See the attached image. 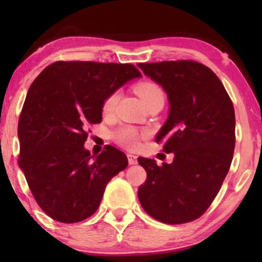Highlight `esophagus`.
I'll use <instances>...</instances> for the list:
<instances>
[{"mask_svg": "<svg viewBox=\"0 0 262 262\" xmlns=\"http://www.w3.org/2000/svg\"><path fill=\"white\" fill-rule=\"evenodd\" d=\"M128 162L129 165H135L137 164V156L135 155H132V154H128Z\"/></svg>", "mask_w": 262, "mask_h": 262, "instance_id": "34e87169", "label": "esophagus"}]
</instances>
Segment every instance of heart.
Masks as SVG:
<instances>
[{
	"label": "heart",
	"instance_id": "1",
	"mask_svg": "<svg viewBox=\"0 0 262 262\" xmlns=\"http://www.w3.org/2000/svg\"><path fill=\"white\" fill-rule=\"evenodd\" d=\"M135 92L139 95V97L143 100L144 103L146 104L149 102L156 100V98H164V91L158 83L152 82V81H144V82L138 83L135 86ZM119 93L113 92L106 98L103 103L104 112H111L116 106L117 101H118ZM140 133L133 127H122L116 132L113 135L114 140L119 144V145L124 146L127 149H137L139 146Z\"/></svg>",
	"mask_w": 262,
	"mask_h": 262
}]
</instances>
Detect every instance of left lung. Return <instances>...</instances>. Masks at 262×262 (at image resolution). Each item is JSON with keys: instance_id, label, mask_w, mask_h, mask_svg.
Listing matches in <instances>:
<instances>
[{"instance_id": "obj_1", "label": "left lung", "mask_w": 262, "mask_h": 262, "mask_svg": "<svg viewBox=\"0 0 262 262\" xmlns=\"http://www.w3.org/2000/svg\"><path fill=\"white\" fill-rule=\"evenodd\" d=\"M143 73L161 85L170 103L169 118L155 140L173 152L158 166L139 158L146 181L138 189L144 210L166 224L200 218L218 194L235 148V113L218 76L192 60L139 62Z\"/></svg>"}]
</instances>
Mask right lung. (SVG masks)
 <instances>
[{"label":"right lung","instance_id":"right-lung-1","mask_svg":"<svg viewBox=\"0 0 262 262\" xmlns=\"http://www.w3.org/2000/svg\"><path fill=\"white\" fill-rule=\"evenodd\" d=\"M140 76L132 64L55 61L33 81L18 121V165L50 218L77 223L91 217L107 183L128 166L114 146L92 156L83 144L87 127L101 123L108 96Z\"/></svg>","mask_w":262,"mask_h":262}]
</instances>
